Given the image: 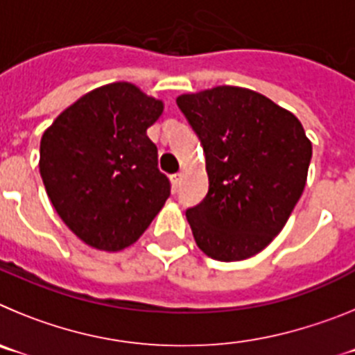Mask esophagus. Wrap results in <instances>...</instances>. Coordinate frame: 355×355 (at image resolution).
<instances>
[{"label":"esophagus","instance_id":"esophagus-1","mask_svg":"<svg viewBox=\"0 0 355 355\" xmlns=\"http://www.w3.org/2000/svg\"><path fill=\"white\" fill-rule=\"evenodd\" d=\"M181 178H183V174H181V172H178V174L172 175V184H174L175 188H178L181 184Z\"/></svg>","mask_w":355,"mask_h":355}]
</instances>
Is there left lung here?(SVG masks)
<instances>
[{
	"label": "left lung",
	"instance_id": "obj_1",
	"mask_svg": "<svg viewBox=\"0 0 355 355\" xmlns=\"http://www.w3.org/2000/svg\"><path fill=\"white\" fill-rule=\"evenodd\" d=\"M206 155L208 193L187 209L199 249L240 261L284 227L307 180L313 147L291 112L241 87L175 99Z\"/></svg>",
	"mask_w": 355,
	"mask_h": 355
}]
</instances>
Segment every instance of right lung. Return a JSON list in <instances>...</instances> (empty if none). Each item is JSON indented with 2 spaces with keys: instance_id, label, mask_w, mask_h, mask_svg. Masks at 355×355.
<instances>
[{
  "instance_id": "add662e5",
  "label": "right lung",
  "mask_w": 355,
  "mask_h": 355,
  "mask_svg": "<svg viewBox=\"0 0 355 355\" xmlns=\"http://www.w3.org/2000/svg\"><path fill=\"white\" fill-rule=\"evenodd\" d=\"M163 103L119 81L64 110L40 140V175L72 233L99 250H121L149 227L171 196L147 137Z\"/></svg>"
}]
</instances>
